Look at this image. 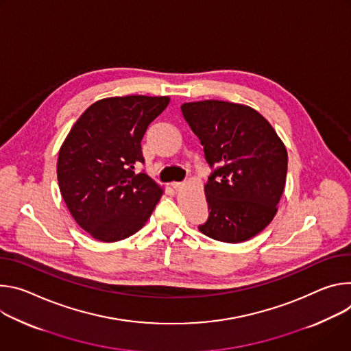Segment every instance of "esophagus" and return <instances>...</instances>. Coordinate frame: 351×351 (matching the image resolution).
I'll return each instance as SVG.
<instances>
[{
  "label": "esophagus",
  "instance_id": "obj_1",
  "mask_svg": "<svg viewBox=\"0 0 351 351\" xmlns=\"http://www.w3.org/2000/svg\"><path fill=\"white\" fill-rule=\"evenodd\" d=\"M171 186H173L174 191H180V189L184 186V184H182V182H173Z\"/></svg>",
  "mask_w": 351,
  "mask_h": 351
}]
</instances>
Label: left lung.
Masks as SVG:
<instances>
[{
    "mask_svg": "<svg viewBox=\"0 0 351 351\" xmlns=\"http://www.w3.org/2000/svg\"><path fill=\"white\" fill-rule=\"evenodd\" d=\"M181 111L216 170L205 184L209 217L199 231L228 244L244 243L278 213L287 150L255 108L223 100L184 103Z\"/></svg>",
    "mask_w": 351,
    "mask_h": 351,
    "instance_id": "1",
    "label": "left lung"
}]
</instances>
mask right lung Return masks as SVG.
Here are the masks:
<instances>
[{
  "label": "right lung",
  "mask_w": 351,
  "mask_h": 351,
  "mask_svg": "<svg viewBox=\"0 0 351 351\" xmlns=\"http://www.w3.org/2000/svg\"><path fill=\"white\" fill-rule=\"evenodd\" d=\"M169 96L106 97L72 125L62 142L57 177L75 221L103 243L124 240L141 230L163 195L147 174L141 141L149 124L169 106Z\"/></svg>",
  "instance_id": "add662e5"
}]
</instances>
